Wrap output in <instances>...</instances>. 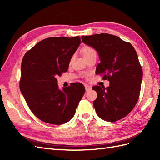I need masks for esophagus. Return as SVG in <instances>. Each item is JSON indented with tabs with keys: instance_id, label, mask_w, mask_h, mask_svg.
Listing matches in <instances>:
<instances>
[{
	"instance_id": "obj_1",
	"label": "esophagus",
	"mask_w": 160,
	"mask_h": 160,
	"mask_svg": "<svg viewBox=\"0 0 160 160\" xmlns=\"http://www.w3.org/2000/svg\"><path fill=\"white\" fill-rule=\"evenodd\" d=\"M84 87H85V90H86V91H90L91 89H92V87H91V86L87 85V84H85V85H84Z\"/></svg>"
}]
</instances>
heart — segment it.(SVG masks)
<instances>
[{
  "instance_id": "obj_1",
  "label": "heart",
  "mask_w": 160,
  "mask_h": 160,
  "mask_svg": "<svg viewBox=\"0 0 160 160\" xmlns=\"http://www.w3.org/2000/svg\"><path fill=\"white\" fill-rule=\"evenodd\" d=\"M96 52V51H95L93 49L90 48V47H88V48L85 49L84 51V56L87 55V54H88V53H90L91 52Z\"/></svg>"
}]
</instances>
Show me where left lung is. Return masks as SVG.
I'll list each match as a JSON object with an SVG mask.
<instances>
[{"mask_svg":"<svg viewBox=\"0 0 160 160\" xmlns=\"http://www.w3.org/2000/svg\"><path fill=\"white\" fill-rule=\"evenodd\" d=\"M81 38L99 55L96 72L105 73L103 79L110 82L107 88H92L98 95L93 101L96 113L107 122L121 120L132 110L140 96L143 73L136 51L131 43L108 33Z\"/></svg>","mask_w":160,"mask_h":160,"instance_id":"left-lung-1","label":"left lung"}]
</instances>
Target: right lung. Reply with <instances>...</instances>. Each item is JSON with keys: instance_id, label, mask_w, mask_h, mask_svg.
<instances>
[{"instance_id": "1", "label": "right lung", "mask_w": 160, "mask_h": 160, "mask_svg": "<svg viewBox=\"0 0 160 160\" xmlns=\"http://www.w3.org/2000/svg\"><path fill=\"white\" fill-rule=\"evenodd\" d=\"M80 43V36L51 37L37 43L23 57L20 89L30 110L42 122L56 125L69 122L85 93L79 82L60 90L56 79L67 71Z\"/></svg>"}]
</instances>
